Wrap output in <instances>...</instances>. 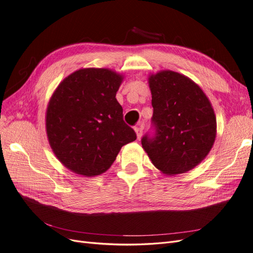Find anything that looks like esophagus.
Returning a JSON list of instances; mask_svg holds the SVG:
<instances>
[{
    "instance_id": "esophagus-1",
    "label": "esophagus",
    "mask_w": 253,
    "mask_h": 253,
    "mask_svg": "<svg viewBox=\"0 0 253 253\" xmlns=\"http://www.w3.org/2000/svg\"><path fill=\"white\" fill-rule=\"evenodd\" d=\"M135 133H136L137 138L140 139V138H141V136H142V126H137V127H135Z\"/></svg>"
}]
</instances>
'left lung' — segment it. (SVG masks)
Returning <instances> with one entry per match:
<instances>
[{
    "mask_svg": "<svg viewBox=\"0 0 253 253\" xmlns=\"http://www.w3.org/2000/svg\"><path fill=\"white\" fill-rule=\"evenodd\" d=\"M156 136L141 144L167 176L187 173L209 154L216 138V116L209 98L187 76L165 70L149 75Z\"/></svg>",
    "mask_w": 253,
    "mask_h": 253,
    "instance_id": "obj_1",
    "label": "left lung"
}]
</instances>
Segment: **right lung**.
<instances>
[{"label":"right lung","mask_w":253,"mask_h":253,"mask_svg":"<svg viewBox=\"0 0 253 253\" xmlns=\"http://www.w3.org/2000/svg\"><path fill=\"white\" fill-rule=\"evenodd\" d=\"M124 75L80 68L53 91L45 127L50 148L66 169L85 177L108 171L125 144L136 139L116 99Z\"/></svg>","instance_id":"1"}]
</instances>
